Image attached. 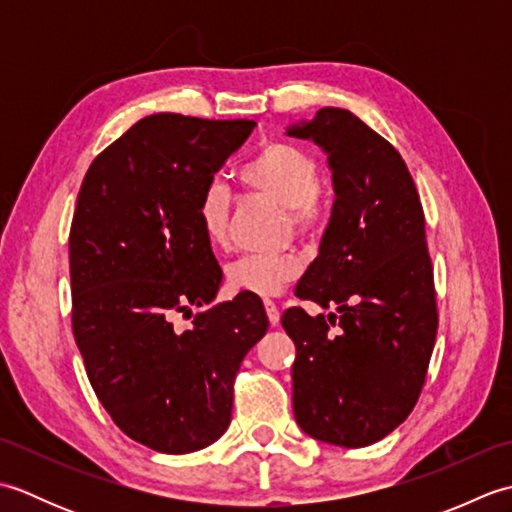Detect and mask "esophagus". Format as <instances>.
<instances>
[{"mask_svg":"<svg viewBox=\"0 0 512 512\" xmlns=\"http://www.w3.org/2000/svg\"><path fill=\"white\" fill-rule=\"evenodd\" d=\"M264 306H266V314H268L270 325H277V323H279V308H277V303H275L273 299H266Z\"/></svg>","mask_w":512,"mask_h":512,"instance_id":"esophagus-1","label":"esophagus"}]
</instances>
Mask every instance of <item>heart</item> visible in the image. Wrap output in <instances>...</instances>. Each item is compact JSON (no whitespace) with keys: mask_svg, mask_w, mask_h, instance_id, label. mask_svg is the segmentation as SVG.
Wrapping results in <instances>:
<instances>
[{"mask_svg":"<svg viewBox=\"0 0 512 512\" xmlns=\"http://www.w3.org/2000/svg\"><path fill=\"white\" fill-rule=\"evenodd\" d=\"M250 191L286 209L288 222L303 239H319L328 226V206L319 195V167L308 151L290 143H268L239 171ZM231 200L222 182H209L198 200V220L211 244L228 237ZM299 275L295 257H242L228 266V286L257 297H270Z\"/></svg>","mask_w":512,"mask_h":512,"instance_id":"heart-1","label":"heart"}]
</instances>
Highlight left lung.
Wrapping results in <instances>:
<instances>
[{
  "label": "left lung",
  "mask_w": 512,
  "mask_h": 512,
  "mask_svg": "<svg viewBox=\"0 0 512 512\" xmlns=\"http://www.w3.org/2000/svg\"><path fill=\"white\" fill-rule=\"evenodd\" d=\"M286 134L328 154L336 193L319 257L295 290L334 312L281 317L297 347L292 409L314 440L367 447L416 407L436 343L420 195L396 147L352 112L323 107Z\"/></svg>",
  "instance_id": "8db88e82"
}]
</instances>
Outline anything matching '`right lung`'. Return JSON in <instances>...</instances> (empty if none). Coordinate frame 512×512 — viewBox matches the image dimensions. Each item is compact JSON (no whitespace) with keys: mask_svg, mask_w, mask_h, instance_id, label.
Wrapping results in <instances>:
<instances>
[{"mask_svg":"<svg viewBox=\"0 0 512 512\" xmlns=\"http://www.w3.org/2000/svg\"><path fill=\"white\" fill-rule=\"evenodd\" d=\"M253 127L147 116L94 158L76 198L74 341L116 427L160 453H191L222 436L239 365L268 330L250 292L176 328L220 290L198 200Z\"/></svg>","mask_w":512,"mask_h":512,"instance_id":"1","label":"right lung"}]
</instances>
